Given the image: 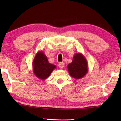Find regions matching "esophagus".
<instances>
[{"label":"esophagus","mask_w":121,"mask_h":121,"mask_svg":"<svg viewBox=\"0 0 121 121\" xmlns=\"http://www.w3.org/2000/svg\"><path fill=\"white\" fill-rule=\"evenodd\" d=\"M65 64L64 62H60L59 64V66L60 69H62L64 67Z\"/></svg>","instance_id":"obj_1"}]
</instances>
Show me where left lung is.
<instances>
[{"label":"left lung","mask_w":121,"mask_h":121,"mask_svg":"<svg viewBox=\"0 0 121 121\" xmlns=\"http://www.w3.org/2000/svg\"><path fill=\"white\" fill-rule=\"evenodd\" d=\"M69 74L75 79L83 78L88 72V65L86 58L80 53H76L73 60L68 65Z\"/></svg>","instance_id":"1"}]
</instances>
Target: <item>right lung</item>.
<instances>
[{
  "label": "right lung",
  "instance_id": "obj_1",
  "mask_svg": "<svg viewBox=\"0 0 121 121\" xmlns=\"http://www.w3.org/2000/svg\"><path fill=\"white\" fill-rule=\"evenodd\" d=\"M33 72L35 76L40 80H45L56 68L55 65L48 61L46 55L43 51H39L36 55L32 63Z\"/></svg>",
  "mask_w": 121,
  "mask_h": 121
}]
</instances>
